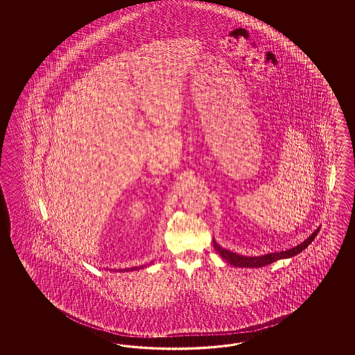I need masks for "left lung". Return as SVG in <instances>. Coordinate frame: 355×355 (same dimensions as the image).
I'll use <instances>...</instances> for the list:
<instances>
[{"mask_svg": "<svg viewBox=\"0 0 355 355\" xmlns=\"http://www.w3.org/2000/svg\"><path fill=\"white\" fill-rule=\"evenodd\" d=\"M318 231L320 230H316L313 234L309 236L306 241L302 242L301 245L295 246L293 249L280 251V252H272V254L263 255V257H249L237 255V254H234L232 251L222 249L214 240H213V246H214V249H216V251L218 252L220 257H223L230 264L234 265V266H240V268H260V266L272 264V263L277 261V260H280V259H288V257H295L297 254H300V252H302L303 250L309 246L311 242L315 240Z\"/></svg>", "mask_w": 355, "mask_h": 355, "instance_id": "left-lung-1", "label": "left lung"}]
</instances>
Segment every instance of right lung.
I'll return each instance as SVG.
<instances>
[{
	"label": "right lung",
	"instance_id": "add662e5",
	"mask_svg": "<svg viewBox=\"0 0 355 355\" xmlns=\"http://www.w3.org/2000/svg\"><path fill=\"white\" fill-rule=\"evenodd\" d=\"M141 268H144V266H135V268H130V269H124V270H123V269H119V272H129V270H132V272H133V270L141 269Z\"/></svg>",
	"mask_w": 355,
	"mask_h": 355
}]
</instances>
